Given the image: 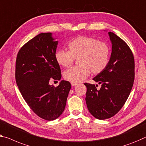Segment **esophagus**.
Instances as JSON below:
<instances>
[{
	"mask_svg": "<svg viewBox=\"0 0 146 146\" xmlns=\"http://www.w3.org/2000/svg\"><path fill=\"white\" fill-rule=\"evenodd\" d=\"M76 85H77V83H75V82H71V86H75Z\"/></svg>",
	"mask_w": 146,
	"mask_h": 146,
	"instance_id": "obj_1",
	"label": "esophagus"
}]
</instances>
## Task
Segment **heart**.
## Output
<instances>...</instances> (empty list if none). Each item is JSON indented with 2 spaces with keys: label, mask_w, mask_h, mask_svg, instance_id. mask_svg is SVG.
I'll use <instances>...</instances> for the list:
<instances>
[{
  "label": "heart",
  "mask_w": 146,
  "mask_h": 146,
  "mask_svg": "<svg viewBox=\"0 0 146 146\" xmlns=\"http://www.w3.org/2000/svg\"><path fill=\"white\" fill-rule=\"evenodd\" d=\"M68 51L56 52L55 59L60 66L68 67L78 58L79 66L71 67L64 73V79L71 82H81L92 73L99 74L105 70L110 62V48L106 42L90 36H80L67 44Z\"/></svg>",
  "instance_id": "b5f03b06"
}]
</instances>
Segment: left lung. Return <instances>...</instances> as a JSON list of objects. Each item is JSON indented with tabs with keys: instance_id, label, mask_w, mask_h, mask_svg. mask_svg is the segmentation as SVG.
Returning <instances> with one entry per match:
<instances>
[{
	"instance_id": "obj_1",
	"label": "left lung",
	"mask_w": 146,
	"mask_h": 146,
	"mask_svg": "<svg viewBox=\"0 0 146 146\" xmlns=\"http://www.w3.org/2000/svg\"><path fill=\"white\" fill-rule=\"evenodd\" d=\"M112 44L110 62L105 70L93 80L101 87L84 83L86 103L89 112L100 120L117 113L129 96L134 80V58L125 41L112 32L108 33ZM97 86V85H96Z\"/></svg>"
}]
</instances>
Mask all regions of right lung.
<instances>
[{"mask_svg":"<svg viewBox=\"0 0 146 146\" xmlns=\"http://www.w3.org/2000/svg\"><path fill=\"white\" fill-rule=\"evenodd\" d=\"M58 44L51 33L38 34L21 48L16 62V80L21 95L33 111L47 121L62 114L71 87L66 80H61L57 87L49 84L62 77L55 59Z\"/></svg>","mask_w":146,"mask_h":146,"instance_id":"obj_1","label":"right lung"}]
</instances>
